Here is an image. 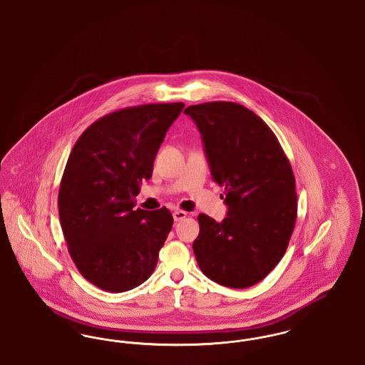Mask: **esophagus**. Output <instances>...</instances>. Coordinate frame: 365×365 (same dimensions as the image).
I'll use <instances>...</instances> for the list:
<instances>
[{
	"mask_svg": "<svg viewBox=\"0 0 365 365\" xmlns=\"http://www.w3.org/2000/svg\"><path fill=\"white\" fill-rule=\"evenodd\" d=\"M185 217H187V212H185V210H180V209H178V210H175L174 212V220L175 222H180V220H183Z\"/></svg>",
	"mask_w": 365,
	"mask_h": 365,
	"instance_id": "obj_1",
	"label": "esophagus"
}]
</instances>
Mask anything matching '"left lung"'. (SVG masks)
I'll return each mask as SVG.
<instances>
[{
    "mask_svg": "<svg viewBox=\"0 0 365 365\" xmlns=\"http://www.w3.org/2000/svg\"><path fill=\"white\" fill-rule=\"evenodd\" d=\"M205 145L213 180L225 187L227 217L200 213L192 242L209 279L246 289L265 278L286 253L297 219L292 164L274 131L255 112L230 101L185 109Z\"/></svg>",
    "mask_w": 365,
    "mask_h": 365,
    "instance_id": "1",
    "label": "left lung"
}]
</instances>
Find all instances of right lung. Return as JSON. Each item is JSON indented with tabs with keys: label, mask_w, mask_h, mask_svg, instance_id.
Here are the masks:
<instances>
[{
	"label": "right lung",
	"mask_w": 365,
	"mask_h": 365,
	"mask_svg": "<svg viewBox=\"0 0 365 365\" xmlns=\"http://www.w3.org/2000/svg\"><path fill=\"white\" fill-rule=\"evenodd\" d=\"M183 103L145 104L90 124L72 148L58 190V215L71 259L82 277L110 293L149 278L173 215L135 209L165 133Z\"/></svg>",
	"instance_id": "obj_1"
}]
</instances>
